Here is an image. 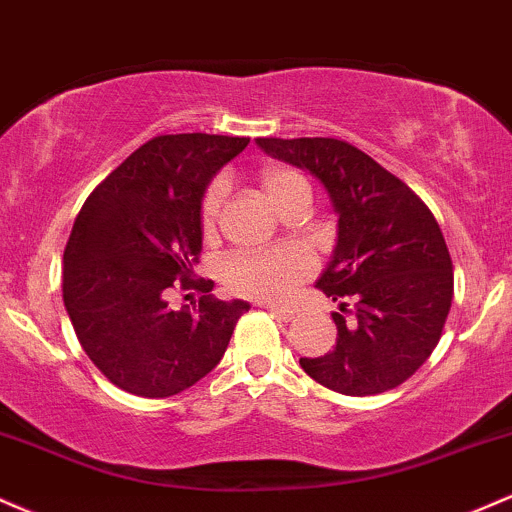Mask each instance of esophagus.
Returning a JSON list of instances; mask_svg holds the SVG:
<instances>
[{
  "label": "esophagus",
  "instance_id": "1",
  "mask_svg": "<svg viewBox=\"0 0 512 512\" xmlns=\"http://www.w3.org/2000/svg\"><path fill=\"white\" fill-rule=\"evenodd\" d=\"M266 309L270 311V314H273V316H278L280 321H285V323H290L292 318L297 316V311H294V309H285V306H275V304H268Z\"/></svg>",
  "mask_w": 512,
  "mask_h": 512
}]
</instances>
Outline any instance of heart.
Listing matches in <instances>:
<instances>
[{
	"label": "heart",
	"mask_w": 512,
	"mask_h": 512,
	"mask_svg": "<svg viewBox=\"0 0 512 512\" xmlns=\"http://www.w3.org/2000/svg\"><path fill=\"white\" fill-rule=\"evenodd\" d=\"M261 186L275 208H282L294 196L309 194V184L299 172L285 165H268L261 170ZM225 182L213 179L201 198V227L213 232L218 225ZM314 270V258L297 246H278V249L256 251V254L234 256L225 266V280L234 292L261 302H282L292 297L297 287Z\"/></svg>",
	"instance_id": "b5f03b06"
}]
</instances>
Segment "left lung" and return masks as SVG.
<instances>
[{
  "label": "left lung",
  "mask_w": 512,
  "mask_h": 512,
  "mask_svg": "<svg viewBox=\"0 0 512 512\" xmlns=\"http://www.w3.org/2000/svg\"><path fill=\"white\" fill-rule=\"evenodd\" d=\"M256 146L314 174L338 215V242L316 280L340 304L338 342L323 357L299 359L302 369L354 398L405 383L434 352L453 302V261L431 210L338 138H256Z\"/></svg>",
  "instance_id": "1"
}]
</instances>
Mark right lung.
Segmentation results:
<instances>
[{
  "mask_svg": "<svg viewBox=\"0 0 512 512\" xmlns=\"http://www.w3.org/2000/svg\"><path fill=\"white\" fill-rule=\"evenodd\" d=\"M249 138L155 136L95 186L64 249V306L90 362L117 388L170 398L220 364L242 299L203 294L172 311L167 292L213 290L191 278L203 246L201 198Z\"/></svg>",
  "mask_w": 512,
  "mask_h": 512,
  "instance_id": "1",
  "label": "right lung"
}]
</instances>
